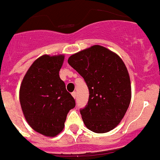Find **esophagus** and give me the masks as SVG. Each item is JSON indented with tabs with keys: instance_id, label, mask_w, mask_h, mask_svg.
<instances>
[{
	"instance_id": "obj_1",
	"label": "esophagus",
	"mask_w": 160,
	"mask_h": 160,
	"mask_svg": "<svg viewBox=\"0 0 160 160\" xmlns=\"http://www.w3.org/2000/svg\"><path fill=\"white\" fill-rule=\"evenodd\" d=\"M72 96L73 97V99H76L77 98V93L75 91H73V93H72Z\"/></svg>"
}]
</instances>
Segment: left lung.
Segmentation results:
<instances>
[{"mask_svg": "<svg viewBox=\"0 0 160 160\" xmlns=\"http://www.w3.org/2000/svg\"><path fill=\"white\" fill-rule=\"evenodd\" d=\"M68 63L89 89L88 103L80 111L86 127L97 133L112 130L131 100L130 78L124 61L107 48L94 45L70 56Z\"/></svg>", "mask_w": 160, "mask_h": 160, "instance_id": "obj_1", "label": "left lung"}]
</instances>
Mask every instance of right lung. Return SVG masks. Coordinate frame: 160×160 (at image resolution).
<instances>
[{"label": "right lung", "mask_w": 160, "mask_h": 160, "mask_svg": "<svg viewBox=\"0 0 160 160\" xmlns=\"http://www.w3.org/2000/svg\"><path fill=\"white\" fill-rule=\"evenodd\" d=\"M65 56L43 55L30 66L22 81L19 100L28 125L46 137L63 130L69 110L75 107L73 96L59 76Z\"/></svg>", "instance_id": "1"}]
</instances>
